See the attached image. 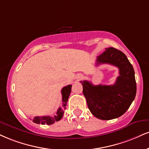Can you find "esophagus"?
<instances>
[{
	"label": "esophagus",
	"mask_w": 149,
	"mask_h": 149,
	"mask_svg": "<svg viewBox=\"0 0 149 149\" xmlns=\"http://www.w3.org/2000/svg\"><path fill=\"white\" fill-rule=\"evenodd\" d=\"M82 78V74H78V76H76V79L78 80H81Z\"/></svg>",
	"instance_id": "obj_1"
}]
</instances>
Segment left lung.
<instances>
[{
    "label": "left lung",
    "mask_w": 149,
    "mask_h": 149,
    "mask_svg": "<svg viewBox=\"0 0 149 149\" xmlns=\"http://www.w3.org/2000/svg\"><path fill=\"white\" fill-rule=\"evenodd\" d=\"M109 64L119 69V76L112 85H94L92 82L80 81L87 106L94 116L110 120L123 115L135 99L137 86L135 71L126 55L116 48H105L97 57L96 65Z\"/></svg>",
    "instance_id": "8db88e82"
}]
</instances>
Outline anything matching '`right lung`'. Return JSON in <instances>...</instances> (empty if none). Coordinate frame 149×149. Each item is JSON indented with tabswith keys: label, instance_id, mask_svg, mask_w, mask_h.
<instances>
[{
	"label": "right lung",
	"instance_id": "1",
	"mask_svg": "<svg viewBox=\"0 0 149 149\" xmlns=\"http://www.w3.org/2000/svg\"><path fill=\"white\" fill-rule=\"evenodd\" d=\"M71 87L72 85H69L66 86L62 89V107H59L58 110L57 111V113L55 116H35L33 119V121L35 123H41L44 125H51L54 123L55 121H58L62 119L64 114V109L66 108L67 106L68 98L70 94H71Z\"/></svg>",
	"mask_w": 149,
	"mask_h": 149
}]
</instances>
